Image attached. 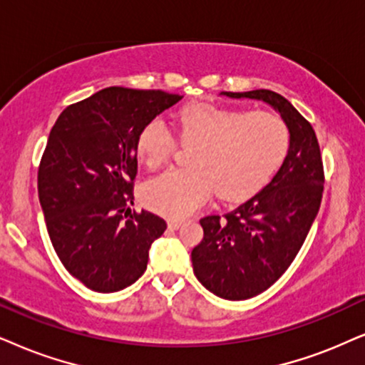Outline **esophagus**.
<instances>
[{"mask_svg":"<svg viewBox=\"0 0 365 365\" xmlns=\"http://www.w3.org/2000/svg\"><path fill=\"white\" fill-rule=\"evenodd\" d=\"M182 224H183V220H180V219H170L168 220V227L173 229V230H177V229L182 227Z\"/></svg>","mask_w":365,"mask_h":365,"instance_id":"1","label":"esophagus"}]
</instances>
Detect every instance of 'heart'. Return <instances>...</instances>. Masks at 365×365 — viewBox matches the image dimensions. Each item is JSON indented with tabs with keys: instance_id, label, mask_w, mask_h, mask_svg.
Segmentation results:
<instances>
[{
	"instance_id": "b5f03b06",
	"label": "heart",
	"mask_w": 365,
	"mask_h": 365,
	"mask_svg": "<svg viewBox=\"0 0 365 365\" xmlns=\"http://www.w3.org/2000/svg\"><path fill=\"white\" fill-rule=\"evenodd\" d=\"M175 126L182 141L197 143L190 155L193 168L167 170L143 188L145 204L168 217L188 215L212 190L229 202L255 195L289 150L284 121L267 110L192 104L180 110ZM173 146L175 138L161 119L146 123L136 138V153L148 168L163 165Z\"/></svg>"
}]
</instances>
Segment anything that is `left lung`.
I'll use <instances>...</instances> for the list:
<instances>
[{"instance_id":"8db88e82","label":"left lung","mask_w":365,"mask_h":365,"mask_svg":"<svg viewBox=\"0 0 365 365\" xmlns=\"http://www.w3.org/2000/svg\"><path fill=\"white\" fill-rule=\"evenodd\" d=\"M271 106L289 133L288 155L267 185L225 215L200 219L202 242L192 249L197 279L224 299L266 292L288 269L308 236L324 192V165L312 124L273 91L220 92Z\"/></svg>"}]
</instances>
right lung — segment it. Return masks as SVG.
I'll return each mask as SVG.
<instances>
[{"mask_svg":"<svg viewBox=\"0 0 365 365\" xmlns=\"http://www.w3.org/2000/svg\"><path fill=\"white\" fill-rule=\"evenodd\" d=\"M182 99L108 87L62 110L38 168V198L58 259L92 292L113 293L146 271L167 222L133 205L141 128Z\"/></svg>","mask_w":365,"mask_h":365,"instance_id":"obj_1","label":"right lung"}]
</instances>
